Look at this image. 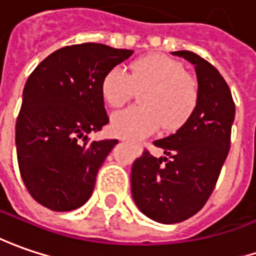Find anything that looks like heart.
Listing matches in <instances>:
<instances>
[{"instance_id": "heart-1", "label": "heart", "mask_w": 256, "mask_h": 256, "mask_svg": "<svg viewBox=\"0 0 256 256\" xmlns=\"http://www.w3.org/2000/svg\"><path fill=\"white\" fill-rule=\"evenodd\" d=\"M102 96L110 107H122L134 94L142 106L132 107L112 117L114 136L138 139L160 126L162 130L180 128L198 104V83L184 72L182 62L168 56L153 54L128 66V72L113 67L102 80Z\"/></svg>"}]
</instances>
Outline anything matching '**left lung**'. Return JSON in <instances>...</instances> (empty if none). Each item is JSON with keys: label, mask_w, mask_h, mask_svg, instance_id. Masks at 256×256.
<instances>
[{"label": "left lung", "mask_w": 256, "mask_h": 256, "mask_svg": "<svg viewBox=\"0 0 256 256\" xmlns=\"http://www.w3.org/2000/svg\"><path fill=\"white\" fill-rule=\"evenodd\" d=\"M194 64L198 104L170 136L154 140L164 156L143 152L132 166V196L142 214L178 224L198 214L212 194L230 146L235 103L216 68L192 51H173Z\"/></svg>", "instance_id": "1"}]
</instances>
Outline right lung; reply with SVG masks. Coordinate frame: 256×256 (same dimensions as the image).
I'll use <instances>...</instances> for the list:
<instances>
[{
  "instance_id": "obj_1",
  "label": "right lung",
  "mask_w": 256,
  "mask_h": 256,
  "mask_svg": "<svg viewBox=\"0 0 256 256\" xmlns=\"http://www.w3.org/2000/svg\"><path fill=\"white\" fill-rule=\"evenodd\" d=\"M133 50L84 42L62 47L30 74L16 124L20 173L30 194L56 212L83 206L117 140L90 142L108 123L102 80Z\"/></svg>"
}]
</instances>
